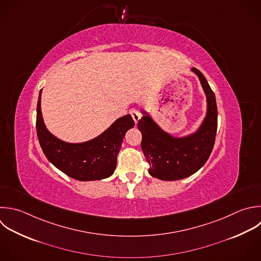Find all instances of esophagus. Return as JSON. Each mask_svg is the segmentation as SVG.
I'll list each match as a JSON object with an SVG mask.
<instances>
[{
  "instance_id": "34e87169",
  "label": "esophagus",
  "mask_w": 261,
  "mask_h": 261,
  "mask_svg": "<svg viewBox=\"0 0 261 261\" xmlns=\"http://www.w3.org/2000/svg\"><path fill=\"white\" fill-rule=\"evenodd\" d=\"M129 113H130V115L133 116V118H134L135 122H136V123H138V121H139V120L141 119V117H142L141 113H140L138 110H136V109H132V110L129 111Z\"/></svg>"
}]
</instances>
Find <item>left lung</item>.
<instances>
[{"mask_svg": "<svg viewBox=\"0 0 261 261\" xmlns=\"http://www.w3.org/2000/svg\"><path fill=\"white\" fill-rule=\"evenodd\" d=\"M206 96V114L200 126L192 134L174 137L160 127L152 116L143 110L138 128L142 133L141 147L150 164L149 173L161 180H177L198 171L209 158L217 130L215 95L205 76L192 68Z\"/></svg>", "mask_w": 261, "mask_h": 261, "instance_id": "left-lung-1", "label": "left lung"}]
</instances>
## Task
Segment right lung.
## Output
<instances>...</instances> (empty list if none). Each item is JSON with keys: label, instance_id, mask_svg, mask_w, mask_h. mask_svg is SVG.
<instances>
[{"label": "right lung", "instance_id": "add662e5", "mask_svg": "<svg viewBox=\"0 0 261 261\" xmlns=\"http://www.w3.org/2000/svg\"><path fill=\"white\" fill-rule=\"evenodd\" d=\"M42 91L37 107V133L48 160L68 176L82 181L100 180L113 174L126 132L134 127L129 114L116 119L98 137L83 143H68L47 128L41 108Z\"/></svg>", "mask_w": 261, "mask_h": 261}]
</instances>
